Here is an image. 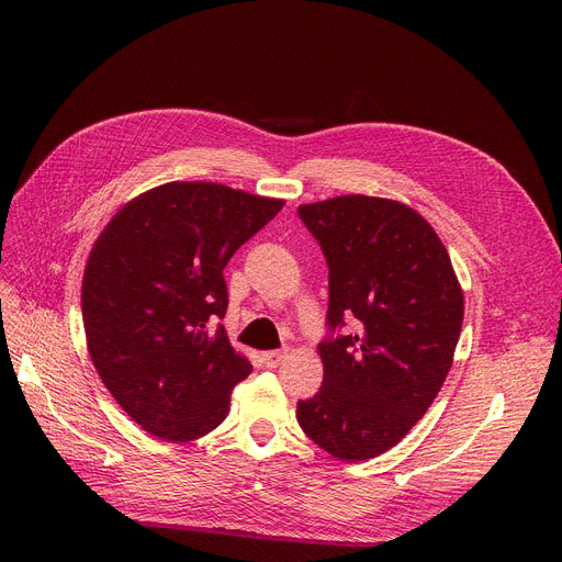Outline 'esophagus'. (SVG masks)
<instances>
[{
    "label": "esophagus",
    "instance_id": "34e87169",
    "mask_svg": "<svg viewBox=\"0 0 562 562\" xmlns=\"http://www.w3.org/2000/svg\"><path fill=\"white\" fill-rule=\"evenodd\" d=\"M283 359H285V351H281V349H271V351L262 353V361L267 368H279Z\"/></svg>",
    "mask_w": 562,
    "mask_h": 562
}]
</instances>
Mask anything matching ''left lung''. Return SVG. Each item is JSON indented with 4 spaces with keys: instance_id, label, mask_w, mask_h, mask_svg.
I'll use <instances>...</instances> for the list:
<instances>
[{
    "instance_id": "8db88e82",
    "label": "left lung",
    "mask_w": 562,
    "mask_h": 562,
    "mask_svg": "<svg viewBox=\"0 0 562 562\" xmlns=\"http://www.w3.org/2000/svg\"><path fill=\"white\" fill-rule=\"evenodd\" d=\"M328 262L323 384L297 401L318 448L363 462L394 448L443 386L464 295L434 227L398 201L349 194L300 206ZM347 319L360 333H338Z\"/></svg>"
}]
</instances>
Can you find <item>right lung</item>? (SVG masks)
<instances>
[{
	"instance_id": "obj_1",
	"label": "right lung",
	"mask_w": 562,
	"mask_h": 562,
	"mask_svg": "<svg viewBox=\"0 0 562 562\" xmlns=\"http://www.w3.org/2000/svg\"><path fill=\"white\" fill-rule=\"evenodd\" d=\"M283 209L217 182H168L98 236L81 283L91 361L145 431L187 443L229 413L252 366L229 345L223 269Z\"/></svg>"
}]
</instances>
